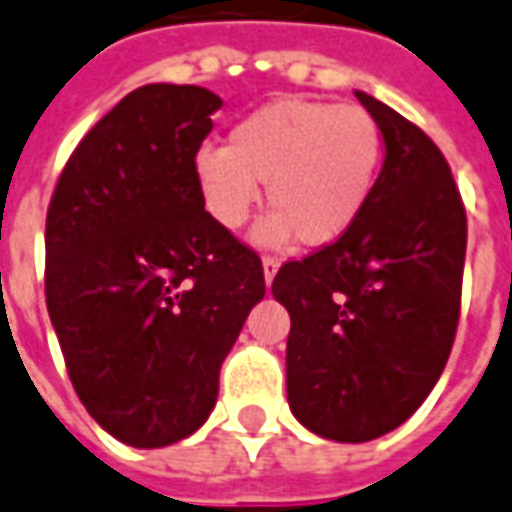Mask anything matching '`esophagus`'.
<instances>
[{
	"mask_svg": "<svg viewBox=\"0 0 512 512\" xmlns=\"http://www.w3.org/2000/svg\"><path fill=\"white\" fill-rule=\"evenodd\" d=\"M276 271H279V260H276V257H271V255L263 257V274H266V282H268V285L274 282Z\"/></svg>",
	"mask_w": 512,
	"mask_h": 512,
	"instance_id": "obj_1",
	"label": "esophagus"
}]
</instances>
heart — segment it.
<instances>
[{
	"label": "heart",
	"instance_id": "1",
	"mask_svg": "<svg viewBox=\"0 0 512 512\" xmlns=\"http://www.w3.org/2000/svg\"><path fill=\"white\" fill-rule=\"evenodd\" d=\"M382 165V130L352 102L276 100L227 132L225 149L195 154V179L211 217L238 230L266 184L276 208L257 241L282 246L301 238L328 246L350 233L372 200Z\"/></svg>",
	"mask_w": 512,
	"mask_h": 512
}]
</instances>
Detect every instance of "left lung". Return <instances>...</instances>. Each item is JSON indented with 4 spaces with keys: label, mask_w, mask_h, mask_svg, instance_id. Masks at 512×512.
<instances>
[{
    "label": "left lung",
    "mask_w": 512,
    "mask_h": 512,
    "mask_svg": "<svg viewBox=\"0 0 512 512\" xmlns=\"http://www.w3.org/2000/svg\"><path fill=\"white\" fill-rule=\"evenodd\" d=\"M355 97L385 140L372 200L347 236L287 260L271 285L290 312V410L336 442L388 434L437 385L467 252V211L437 143L385 102Z\"/></svg>",
    "instance_id": "8db88e82"
}]
</instances>
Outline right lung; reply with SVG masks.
<instances>
[{"mask_svg": "<svg viewBox=\"0 0 512 512\" xmlns=\"http://www.w3.org/2000/svg\"><path fill=\"white\" fill-rule=\"evenodd\" d=\"M222 108L149 83L105 113L64 165L45 217V304L67 374L102 429L162 448L206 423L263 263L208 214L195 154Z\"/></svg>", "mask_w": 512, "mask_h": 512, "instance_id": "obj_1", "label": "right lung"}]
</instances>
